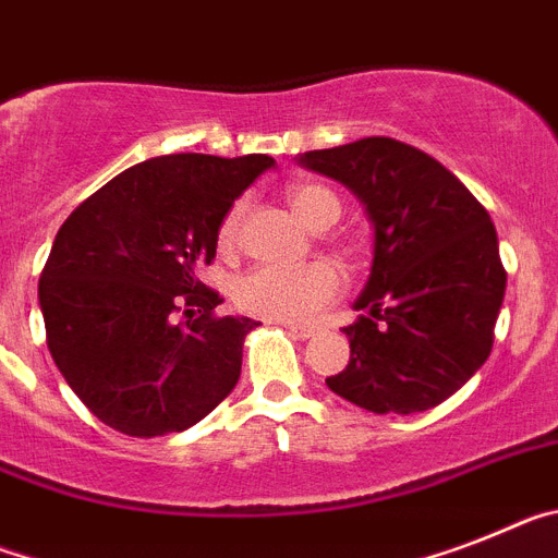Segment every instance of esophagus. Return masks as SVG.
I'll return each instance as SVG.
<instances>
[{"label":"esophagus","instance_id":"34e87169","mask_svg":"<svg viewBox=\"0 0 558 558\" xmlns=\"http://www.w3.org/2000/svg\"><path fill=\"white\" fill-rule=\"evenodd\" d=\"M278 326H283L286 331L292 333V337H298V339L314 337V328L312 326H294V323H278Z\"/></svg>","mask_w":558,"mask_h":558}]
</instances>
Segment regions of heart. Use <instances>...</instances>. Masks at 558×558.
<instances>
[{
  "mask_svg": "<svg viewBox=\"0 0 558 558\" xmlns=\"http://www.w3.org/2000/svg\"><path fill=\"white\" fill-rule=\"evenodd\" d=\"M286 198L300 219L314 230L331 227L339 219L337 193L312 182H298L286 187ZM244 198H239L219 225V246L232 250L239 241L241 216H244ZM342 278L337 266L328 260H314L303 266L264 264L235 280L232 298L235 306L252 317L272 319V323H308L328 300L339 292Z\"/></svg>",
  "mask_w": 558,
  "mask_h": 558,
  "instance_id": "obj_1",
  "label": "heart"
}]
</instances>
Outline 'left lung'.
Wrapping results in <instances>:
<instances>
[{"label": "left lung", "mask_w": 558, "mask_h": 558, "mask_svg": "<svg viewBox=\"0 0 558 558\" xmlns=\"http://www.w3.org/2000/svg\"><path fill=\"white\" fill-rule=\"evenodd\" d=\"M303 168L345 185L373 227L371 278L342 328L345 371L333 393L371 413H424L481 371L506 298L486 207L438 159L390 137L300 154Z\"/></svg>", "instance_id": "left-lung-1"}]
</instances>
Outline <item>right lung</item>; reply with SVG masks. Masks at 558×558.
I'll list each match as a JSON object with an SVG mask.
<instances>
[{"label": "right lung", "mask_w": 558, "mask_h": 558, "mask_svg": "<svg viewBox=\"0 0 558 558\" xmlns=\"http://www.w3.org/2000/svg\"><path fill=\"white\" fill-rule=\"evenodd\" d=\"M266 154H168L134 165L72 210L38 280L47 348L72 393L134 438L182 433L241 376L250 317H216L196 278ZM187 316V320H182Z\"/></svg>", "instance_id": "add662e5"}]
</instances>
